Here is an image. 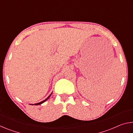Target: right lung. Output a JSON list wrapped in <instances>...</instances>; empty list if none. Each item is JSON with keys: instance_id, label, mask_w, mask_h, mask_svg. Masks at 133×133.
<instances>
[{"instance_id": "obj_1", "label": "right lung", "mask_w": 133, "mask_h": 133, "mask_svg": "<svg viewBox=\"0 0 133 133\" xmlns=\"http://www.w3.org/2000/svg\"><path fill=\"white\" fill-rule=\"evenodd\" d=\"M51 94H52V93H51L50 94V96H49L48 97H47L46 99H45V100H43V101H42V102H40V103H36V104H35V105H39V104H42V103H43L44 102H46V100H48V99H49V97H50V96L51 95ZM30 105H34V104H30Z\"/></svg>"}]
</instances>
